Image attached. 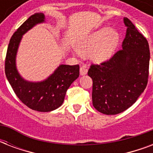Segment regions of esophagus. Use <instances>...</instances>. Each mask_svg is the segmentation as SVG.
I'll return each mask as SVG.
<instances>
[{
  "label": "esophagus",
  "mask_w": 153,
  "mask_h": 153,
  "mask_svg": "<svg viewBox=\"0 0 153 153\" xmlns=\"http://www.w3.org/2000/svg\"><path fill=\"white\" fill-rule=\"evenodd\" d=\"M87 74V69H86V67H80V75H85Z\"/></svg>",
  "instance_id": "34e87169"
}]
</instances>
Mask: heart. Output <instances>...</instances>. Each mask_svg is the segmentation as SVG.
Segmentation results:
<instances>
[{
	"mask_svg": "<svg viewBox=\"0 0 153 153\" xmlns=\"http://www.w3.org/2000/svg\"><path fill=\"white\" fill-rule=\"evenodd\" d=\"M119 41L120 35L117 31L112 27H103L81 39L74 52L77 55H89L92 62L102 63L114 55Z\"/></svg>",
	"mask_w": 153,
	"mask_h": 153,
	"instance_id": "b5f03b06",
	"label": "heart"
}]
</instances>
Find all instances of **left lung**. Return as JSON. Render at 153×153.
Returning a JSON list of instances; mask_svg holds the SVG:
<instances>
[{
  "label": "left lung",
  "instance_id": "obj_1",
  "mask_svg": "<svg viewBox=\"0 0 153 153\" xmlns=\"http://www.w3.org/2000/svg\"><path fill=\"white\" fill-rule=\"evenodd\" d=\"M122 50L101 65H91L92 101L98 112L115 115L132 106L144 92L149 78L150 51L147 39L128 18Z\"/></svg>",
  "mask_w": 153,
  "mask_h": 153
}]
</instances>
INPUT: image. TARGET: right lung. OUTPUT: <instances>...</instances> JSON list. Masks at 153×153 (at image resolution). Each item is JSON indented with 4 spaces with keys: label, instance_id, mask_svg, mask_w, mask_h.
Instances as JSON below:
<instances>
[{
    "label": "right lung",
    "instance_id": "1",
    "mask_svg": "<svg viewBox=\"0 0 153 153\" xmlns=\"http://www.w3.org/2000/svg\"><path fill=\"white\" fill-rule=\"evenodd\" d=\"M45 23L44 13L31 16L15 32L8 44L5 74L19 99L33 110L50 112L61 106L67 89L79 76V66L60 64L47 79L39 82L26 80L16 67V55L23 36L39 24Z\"/></svg>",
    "mask_w": 153,
    "mask_h": 153
}]
</instances>
